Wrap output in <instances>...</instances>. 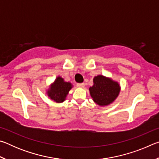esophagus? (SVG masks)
I'll list each match as a JSON object with an SVG mask.
<instances>
[{
	"mask_svg": "<svg viewBox=\"0 0 159 159\" xmlns=\"http://www.w3.org/2000/svg\"><path fill=\"white\" fill-rule=\"evenodd\" d=\"M77 86L79 88H84V86H85V84L83 83H77Z\"/></svg>",
	"mask_w": 159,
	"mask_h": 159,
	"instance_id": "34e87169",
	"label": "esophagus"
}]
</instances>
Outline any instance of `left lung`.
Instances as JSON below:
<instances>
[{
	"label": "left lung",
	"mask_w": 159,
	"mask_h": 159,
	"mask_svg": "<svg viewBox=\"0 0 159 159\" xmlns=\"http://www.w3.org/2000/svg\"><path fill=\"white\" fill-rule=\"evenodd\" d=\"M93 100L100 107L111 104L118 98L120 91V84L111 78L98 75L93 79V85L89 88Z\"/></svg>",
	"instance_id": "left-lung-1"
}]
</instances>
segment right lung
I'll return each mask as SVG.
<instances>
[{"label": "right lung", "instance_id": "right-lung-1", "mask_svg": "<svg viewBox=\"0 0 159 159\" xmlns=\"http://www.w3.org/2000/svg\"><path fill=\"white\" fill-rule=\"evenodd\" d=\"M73 85L70 82H66L63 78L57 76L47 90V95L50 99L57 103H61L65 101L66 95Z\"/></svg>", "mask_w": 159, "mask_h": 159}]
</instances>
